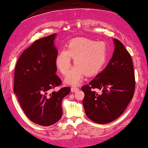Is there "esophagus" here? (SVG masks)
<instances>
[{
    "mask_svg": "<svg viewBox=\"0 0 148 148\" xmlns=\"http://www.w3.org/2000/svg\"><path fill=\"white\" fill-rule=\"evenodd\" d=\"M78 88L77 87H72L71 88V91L72 92H76L78 91Z\"/></svg>",
    "mask_w": 148,
    "mask_h": 148,
    "instance_id": "esophagus-1",
    "label": "esophagus"
}]
</instances>
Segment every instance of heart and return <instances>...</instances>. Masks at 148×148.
Returning <instances> with one entry per match:
<instances>
[{"instance_id":"obj_1","label":"heart","mask_w":148,"mask_h":148,"mask_svg":"<svg viewBox=\"0 0 148 148\" xmlns=\"http://www.w3.org/2000/svg\"><path fill=\"white\" fill-rule=\"evenodd\" d=\"M107 57V45L103 41L79 38L71 40L67 49L62 50L56 58V66L63 75H66L71 66V57L75 67L66 78V82L77 85L84 75L92 76L103 67Z\"/></svg>"}]
</instances>
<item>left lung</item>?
I'll use <instances>...</instances> for the list:
<instances>
[{"label": "left lung", "instance_id": "left-lung-1", "mask_svg": "<svg viewBox=\"0 0 148 148\" xmlns=\"http://www.w3.org/2000/svg\"><path fill=\"white\" fill-rule=\"evenodd\" d=\"M112 57L107 67L89 85L82 87L87 116L98 124L113 121L121 115L133 98L135 80L130 54L121 42L114 38ZM101 90L98 94L93 90Z\"/></svg>", "mask_w": 148, "mask_h": 148}]
</instances>
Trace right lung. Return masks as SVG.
<instances>
[{
  "label": "right lung",
  "mask_w": 148,
  "mask_h": 148,
  "mask_svg": "<svg viewBox=\"0 0 148 148\" xmlns=\"http://www.w3.org/2000/svg\"><path fill=\"white\" fill-rule=\"evenodd\" d=\"M56 34L35 41L20 56L14 70V92L24 113L36 124L50 126L62 115V100L71 91L56 74Z\"/></svg>",
  "instance_id": "right-lung-1"
}]
</instances>
